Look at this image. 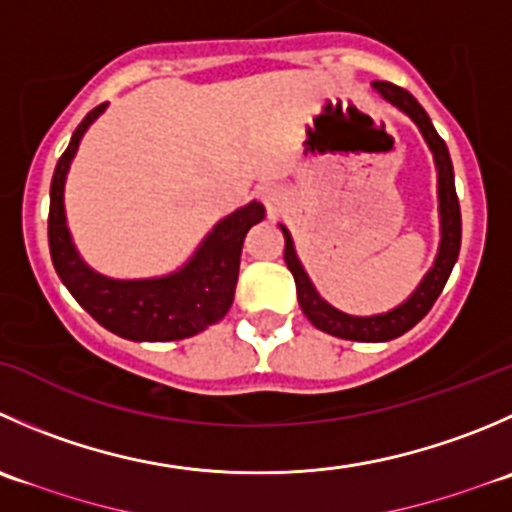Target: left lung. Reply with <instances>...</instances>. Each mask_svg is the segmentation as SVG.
<instances>
[{
    "label": "left lung",
    "instance_id": "1",
    "mask_svg": "<svg viewBox=\"0 0 512 512\" xmlns=\"http://www.w3.org/2000/svg\"><path fill=\"white\" fill-rule=\"evenodd\" d=\"M372 87H375L382 97L388 99L390 104H395V107H400L405 114L413 117V122L418 124L420 132H423V137L428 140L430 150H433L435 155V165H438L440 225H443V240H440V252L435 265L430 267V272L425 275V280L420 282L418 290H415L400 307L385 312V315L352 317V315H345V312L335 310L332 305H327V302L317 295L310 277H307V272L302 270L300 260H297L290 232H287V227L282 225L280 227H282V235H285V262L287 267H290L292 277H295L297 300H300V307L307 315V320H310L317 330L327 332V335L345 337V340L388 342V340H395V337L405 335L410 327L418 325V322L428 315L430 307L435 305L440 292H443L445 282H448L460 252V202H458V195H455L453 162H450L448 145H445L443 137L435 132L428 112L420 107V102L408 92V89L398 87V84L372 82Z\"/></svg>",
    "mask_w": 512,
    "mask_h": 512
}]
</instances>
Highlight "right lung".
<instances>
[{"label":"right lung","instance_id":"right-lung-1","mask_svg":"<svg viewBox=\"0 0 512 512\" xmlns=\"http://www.w3.org/2000/svg\"><path fill=\"white\" fill-rule=\"evenodd\" d=\"M104 112L94 107L74 130L69 147L54 167L49 190V252L59 280L74 300L109 332L127 340H182L215 325L235 297L245 235L265 217L260 202H250L220 222L197 255L180 272L157 280H109L79 260L64 220V177L89 124Z\"/></svg>","mask_w":512,"mask_h":512}]
</instances>
